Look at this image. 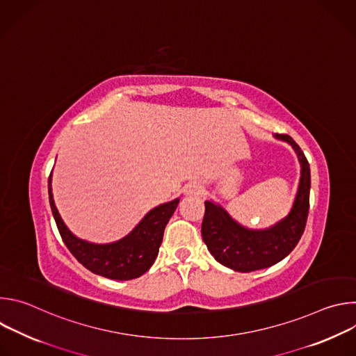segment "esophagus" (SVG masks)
Instances as JSON below:
<instances>
[{"label": "esophagus", "mask_w": 356, "mask_h": 356, "mask_svg": "<svg viewBox=\"0 0 356 356\" xmlns=\"http://www.w3.org/2000/svg\"><path fill=\"white\" fill-rule=\"evenodd\" d=\"M201 191H202V188L197 183H190L184 188V194L186 195H198V194H201Z\"/></svg>", "instance_id": "34e87169"}]
</instances>
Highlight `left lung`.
Segmentation results:
<instances>
[{"label":"left lung","mask_w":356,"mask_h":356,"mask_svg":"<svg viewBox=\"0 0 356 356\" xmlns=\"http://www.w3.org/2000/svg\"><path fill=\"white\" fill-rule=\"evenodd\" d=\"M275 138L291 145L301 166L293 207L284 218L265 229H250L236 222L217 202H204L202 241L217 262L236 272L246 273L276 265L294 249L306 228L310 207V165L293 138L280 134Z\"/></svg>","instance_id":"1"}]
</instances>
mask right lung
Here are the masks:
<instances>
[{"label": "right lung", "mask_w": 356, "mask_h": 356, "mask_svg": "<svg viewBox=\"0 0 356 356\" xmlns=\"http://www.w3.org/2000/svg\"><path fill=\"white\" fill-rule=\"evenodd\" d=\"M49 202L60 236L73 257L90 272L113 280L142 276L158 258L166 224L177 209L179 198L152 209L124 238L110 243H92L77 238L63 222L54 200L52 173L47 183Z\"/></svg>", "instance_id": "obj_1"}]
</instances>
